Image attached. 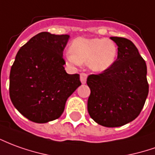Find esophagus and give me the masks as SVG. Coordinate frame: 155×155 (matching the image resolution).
I'll use <instances>...</instances> for the list:
<instances>
[{
  "label": "esophagus",
  "instance_id": "1",
  "mask_svg": "<svg viewBox=\"0 0 155 155\" xmlns=\"http://www.w3.org/2000/svg\"><path fill=\"white\" fill-rule=\"evenodd\" d=\"M86 79H87V74L85 73H81V81L82 84L86 83Z\"/></svg>",
  "mask_w": 155,
  "mask_h": 155
}]
</instances>
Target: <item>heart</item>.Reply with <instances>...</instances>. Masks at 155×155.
Segmentation results:
<instances>
[{
  "label": "heart",
  "mask_w": 155,
  "mask_h": 155,
  "mask_svg": "<svg viewBox=\"0 0 155 155\" xmlns=\"http://www.w3.org/2000/svg\"><path fill=\"white\" fill-rule=\"evenodd\" d=\"M117 56V46L109 38H74L66 52V63L72 67L86 62L90 70L103 72L111 68Z\"/></svg>",
  "instance_id": "1"
}]
</instances>
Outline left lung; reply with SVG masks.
Instances as JSON below:
<instances>
[{
  "label": "left lung",
  "mask_w": 155,
  "mask_h": 155,
  "mask_svg": "<svg viewBox=\"0 0 155 155\" xmlns=\"http://www.w3.org/2000/svg\"><path fill=\"white\" fill-rule=\"evenodd\" d=\"M117 45V59L100 74H91L87 108L91 117L107 127L125 125L141 112L149 94L147 66L130 40L110 38Z\"/></svg>",
  "instance_id": "1"
}]
</instances>
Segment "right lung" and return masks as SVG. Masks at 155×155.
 <instances>
[{
    "mask_svg": "<svg viewBox=\"0 0 155 155\" xmlns=\"http://www.w3.org/2000/svg\"><path fill=\"white\" fill-rule=\"evenodd\" d=\"M70 35L42 32L19 49L10 72V97L30 121L59 118L67 99L81 85L78 74H67L63 51Z\"/></svg>",
    "mask_w": 155,
    "mask_h": 155,
    "instance_id": "right-lung-1",
    "label": "right lung"
}]
</instances>
